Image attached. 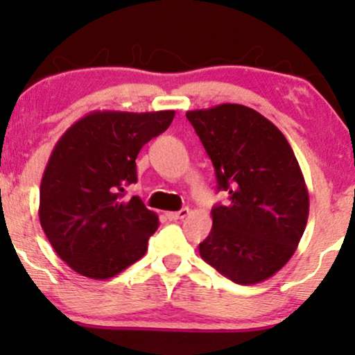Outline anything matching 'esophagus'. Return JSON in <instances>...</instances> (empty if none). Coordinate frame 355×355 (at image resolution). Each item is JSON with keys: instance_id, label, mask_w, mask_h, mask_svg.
Listing matches in <instances>:
<instances>
[{"instance_id": "obj_1", "label": "esophagus", "mask_w": 355, "mask_h": 355, "mask_svg": "<svg viewBox=\"0 0 355 355\" xmlns=\"http://www.w3.org/2000/svg\"><path fill=\"white\" fill-rule=\"evenodd\" d=\"M189 214H190L189 209H182L178 211H166V218H168V220H182V218H185Z\"/></svg>"}]
</instances>
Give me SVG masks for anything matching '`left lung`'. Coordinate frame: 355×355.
I'll return each instance as SVG.
<instances>
[{
  "label": "left lung",
  "mask_w": 355,
  "mask_h": 355,
  "mask_svg": "<svg viewBox=\"0 0 355 355\" xmlns=\"http://www.w3.org/2000/svg\"><path fill=\"white\" fill-rule=\"evenodd\" d=\"M187 118L230 198L211 209L200 257L235 284L263 282L291 260L307 225L309 191L294 150L270 120L243 105L191 110Z\"/></svg>",
  "instance_id": "8db88e82"
}]
</instances>
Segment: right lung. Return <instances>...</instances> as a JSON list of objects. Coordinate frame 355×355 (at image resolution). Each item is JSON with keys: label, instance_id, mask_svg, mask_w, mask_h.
Here are the masks:
<instances>
[{"label": "right lung", "instance_id": "obj_1", "mask_svg": "<svg viewBox=\"0 0 355 355\" xmlns=\"http://www.w3.org/2000/svg\"><path fill=\"white\" fill-rule=\"evenodd\" d=\"M175 116L162 112H92L56 141L40 187V223L63 262L88 279L105 280L145 255L158 215L140 197L137 155Z\"/></svg>", "mask_w": 355, "mask_h": 355}]
</instances>
